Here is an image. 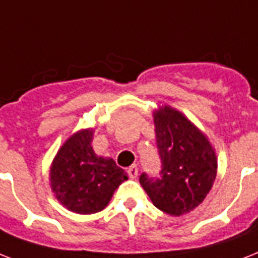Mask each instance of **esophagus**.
<instances>
[{"label": "esophagus", "instance_id": "34e87169", "mask_svg": "<svg viewBox=\"0 0 258 258\" xmlns=\"http://www.w3.org/2000/svg\"><path fill=\"white\" fill-rule=\"evenodd\" d=\"M127 173H128V176L131 177V179H135L136 176H138V173H139V168H138V165H131L128 169H127Z\"/></svg>", "mask_w": 258, "mask_h": 258}]
</instances>
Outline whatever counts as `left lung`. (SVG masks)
Instances as JSON below:
<instances>
[{"instance_id": "left-lung-1", "label": "left lung", "mask_w": 258, "mask_h": 258, "mask_svg": "<svg viewBox=\"0 0 258 258\" xmlns=\"http://www.w3.org/2000/svg\"><path fill=\"white\" fill-rule=\"evenodd\" d=\"M162 171L146 172L139 181L158 209L181 216L202 204L216 179L217 158L212 144L180 111L164 106L154 111Z\"/></svg>"}]
</instances>
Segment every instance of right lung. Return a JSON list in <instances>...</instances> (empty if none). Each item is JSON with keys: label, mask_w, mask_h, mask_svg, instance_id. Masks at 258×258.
Wrapping results in <instances>:
<instances>
[{"label": "right lung", "mask_w": 258, "mask_h": 258, "mask_svg": "<svg viewBox=\"0 0 258 258\" xmlns=\"http://www.w3.org/2000/svg\"><path fill=\"white\" fill-rule=\"evenodd\" d=\"M93 135L91 128L71 135L50 167V185L56 200L79 215L100 212L110 203L115 189L128 179L112 159L94 152Z\"/></svg>", "instance_id": "1"}]
</instances>
